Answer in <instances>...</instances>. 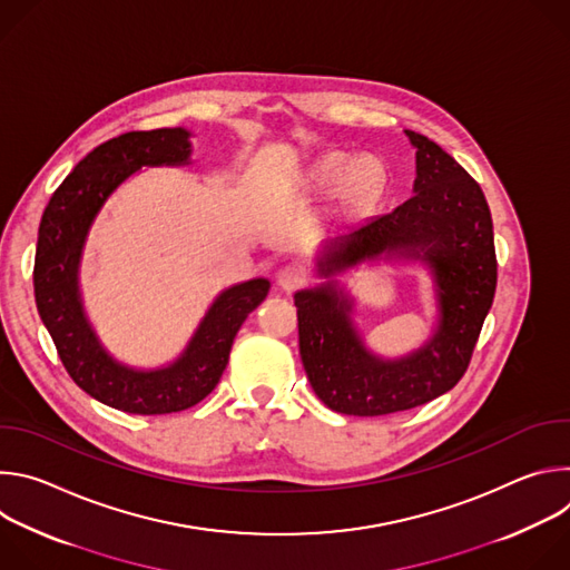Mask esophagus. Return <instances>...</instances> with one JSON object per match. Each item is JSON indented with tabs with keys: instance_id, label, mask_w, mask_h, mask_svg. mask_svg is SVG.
<instances>
[{
	"instance_id": "esophagus-1",
	"label": "esophagus",
	"mask_w": 570,
	"mask_h": 570,
	"mask_svg": "<svg viewBox=\"0 0 570 570\" xmlns=\"http://www.w3.org/2000/svg\"><path fill=\"white\" fill-rule=\"evenodd\" d=\"M306 284V273L297 266H282L277 271V286L284 291H295Z\"/></svg>"
}]
</instances>
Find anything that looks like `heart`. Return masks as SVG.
Returning a JSON list of instances; mask_svg holds the SVG:
<instances>
[{"instance_id": "1", "label": "heart", "mask_w": 570, "mask_h": 570, "mask_svg": "<svg viewBox=\"0 0 570 570\" xmlns=\"http://www.w3.org/2000/svg\"><path fill=\"white\" fill-rule=\"evenodd\" d=\"M385 183V171L379 157H352L343 150L322 153L306 171V187L317 196L338 191L343 212H356L372 203Z\"/></svg>"}]
</instances>
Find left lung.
<instances>
[{"label": "left lung", "mask_w": 570, "mask_h": 570, "mask_svg": "<svg viewBox=\"0 0 570 570\" xmlns=\"http://www.w3.org/2000/svg\"><path fill=\"white\" fill-rule=\"evenodd\" d=\"M403 132L415 148L413 198L324 243L315 255L320 284L295 293L302 365L320 401L343 415H390L449 392L497 293L494 225L480 185L435 141ZM381 261L426 269L436 308L428 341L396 357L366 345L342 282Z\"/></svg>", "instance_id": "8db88e82"}]
</instances>
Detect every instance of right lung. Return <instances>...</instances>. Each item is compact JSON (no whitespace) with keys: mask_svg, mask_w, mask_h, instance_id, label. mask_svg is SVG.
<instances>
[{"mask_svg":"<svg viewBox=\"0 0 570 570\" xmlns=\"http://www.w3.org/2000/svg\"><path fill=\"white\" fill-rule=\"evenodd\" d=\"M191 135L187 128H159L97 146L53 191L38 229L36 304L65 370L80 390L132 415L178 413L203 401L227 365L243 320L271 288L266 277L223 288L183 352L165 365H128L101 343L80 286L92 225L110 196L141 169L194 165Z\"/></svg>","mask_w":570,"mask_h":570,"instance_id":"right-lung-1","label":"right lung"}]
</instances>
